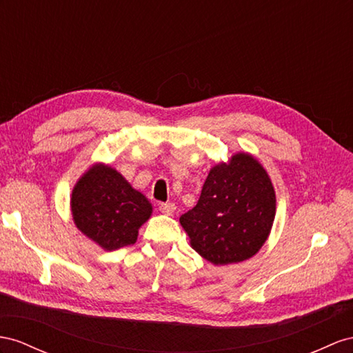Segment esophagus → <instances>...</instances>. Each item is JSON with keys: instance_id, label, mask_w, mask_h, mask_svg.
<instances>
[{"instance_id": "1", "label": "esophagus", "mask_w": 353, "mask_h": 353, "mask_svg": "<svg viewBox=\"0 0 353 353\" xmlns=\"http://www.w3.org/2000/svg\"><path fill=\"white\" fill-rule=\"evenodd\" d=\"M159 210H161V213H164L167 216H171V214L176 212V204H173V203H161L159 204Z\"/></svg>"}]
</instances>
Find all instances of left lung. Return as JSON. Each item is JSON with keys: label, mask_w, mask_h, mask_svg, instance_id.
<instances>
[{"label": "left lung", "mask_w": 353, "mask_h": 353, "mask_svg": "<svg viewBox=\"0 0 353 353\" xmlns=\"http://www.w3.org/2000/svg\"><path fill=\"white\" fill-rule=\"evenodd\" d=\"M276 192L258 159L239 152L216 164L192 210L180 225L195 252L214 265L237 264L254 256L270 236Z\"/></svg>", "instance_id": "1"}]
</instances>
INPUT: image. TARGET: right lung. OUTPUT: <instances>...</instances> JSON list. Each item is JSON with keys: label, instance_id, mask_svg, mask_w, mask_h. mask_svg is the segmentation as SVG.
<instances>
[{"label": "right lung", "instance_id": "add662e5", "mask_svg": "<svg viewBox=\"0 0 353 353\" xmlns=\"http://www.w3.org/2000/svg\"><path fill=\"white\" fill-rule=\"evenodd\" d=\"M71 213L88 239L104 250H116L137 241L152 204L114 168L95 164L73 188Z\"/></svg>", "mask_w": 353, "mask_h": 353}]
</instances>
